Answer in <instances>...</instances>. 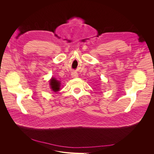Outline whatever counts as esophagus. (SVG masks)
Listing matches in <instances>:
<instances>
[{
    "label": "esophagus",
    "mask_w": 154,
    "mask_h": 154,
    "mask_svg": "<svg viewBox=\"0 0 154 154\" xmlns=\"http://www.w3.org/2000/svg\"><path fill=\"white\" fill-rule=\"evenodd\" d=\"M72 76L73 77H78V74L77 73H75V72H74V73H73L72 74Z\"/></svg>",
    "instance_id": "34e87169"
}]
</instances>
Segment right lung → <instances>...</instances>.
<instances>
[{
    "label": "right lung",
    "instance_id": "add662e5",
    "mask_svg": "<svg viewBox=\"0 0 154 154\" xmlns=\"http://www.w3.org/2000/svg\"><path fill=\"white\" fill-rule=\"evenodd\" d=\"M50 85L51 88L54 92H57L60 90V83L55 78H52L50 80Z\"/></svg>",
    "mask_w": 154,
    "mask_h": 154
}]
</instances>
